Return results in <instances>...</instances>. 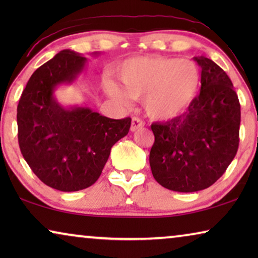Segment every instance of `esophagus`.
Listing matches in <instances>:
<instances>
[{
	"instance_id": "1",
	"label": "esophagus",
	"mask_w": 258,
	"mask_h": 258,
	"mask_svg": "<svg viewBox=\"0 0 258 258\" xmlns=\"http://www.w3.org/2000/svg\"><path fill=\"white\" fill-rule=\"evenodd\" d=\"M144 126V122L142 119L139 118V117H133V121H132V126H130V130L132 132H136V130H139Z\"/></svg>"
}]
</instances>
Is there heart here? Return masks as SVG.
I'll list each match as a JSON object with an SVG mask.
<instances>
[{
  "label": "heart",
  "mask_w": 258,
  "mask_h": 258,
  "mask_svg": "<svg viewBox=\"0 0 258 258\" xmlns=\"http://www.w3.org/2000/svg\"><path fill=\"white\" fill-rule=\"evenodd\" d=\"M125 92L110 81L105 82L109 96L125 103L144 96V109L150 117L169 119L181 114L196 96L201 82L200 68L190 59L143 56L126 59L117 70Z\"/></svg>",
  "instance_id": "obj_1"
}]
</instances>
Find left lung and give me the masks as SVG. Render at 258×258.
I'll list each match as a JSON object with an SVG mask.
<instances>
[{
    "label": "left lung",
    "mask_w": 258,
    "mask_h": 258,
    "mask_svg": "<svg viewBox=\"0 0 258 258\" xmlns=\"http://www.w3.org/2000/svg\"><path fill=\"white\" fill-rule=\"evenodd\" d=\"M194 59L202 69L200 94L184 114L151 124V172L162 186L178 192L213 185L234 160L239 143L241 105L231 80L210 58Z\"/></svg>",
    "instance_id": "8db88e82"
}]
</instances>
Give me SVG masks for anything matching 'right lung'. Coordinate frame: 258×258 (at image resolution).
<instances>
[{
	"mask_svg": "<svg viewBox=\"0 0 258 258\" xmlns=\"http://www.w3.org/2000/svg\"><path fill=\"white\" fill-rule=\"evenodd\" d=\"M86 63L79 52L59 51L35 70L17 105L24 160L44 184L61 191L93 185L111 147L129 133L132 124L130 117L112 119L90 108L64 107L56 100V88L75 82Z\"/></svg>",
	"mask_w": 258,
	"mask_h": 258,
	"instance_id": "1",
	"label": "right lung"
}]
</instances>
